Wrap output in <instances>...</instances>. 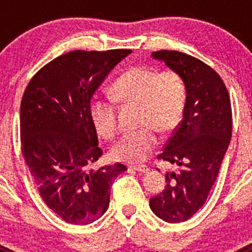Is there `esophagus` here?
Instances as JSON below:
<instances>
[{
	"label": "esophagus",
	"mask_w": 252,
	"mask_h": 252,
	"mask_svg": "<svg viewBox=\"0 0 252 252\" xmlns=\"http://www.w3.org/2000/svg\"><path fill=\"white\" fill-rule=\"evenodd\" d=\"M131 169L140 171V173H148V171L150 170V169H149V166H146V165H133V166H131Z\"/></svg>",
	"instance_id": "1"
}]
</instances>
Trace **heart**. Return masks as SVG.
Here are the masks:
<instances>
[{"label": "heart", "instance_id": "1", "mask_svg": "<svg viewBox=\"0 0 252 252\" xmlns=\"http://www.w3.org/2000/svg\"><path fill=\"white\" fill-rule=\"evenodd\" d=\"M111 95L119 103L137 106V126L141 127L122 136L111 150V157L117 161L139 164L159 144L154 129L166 135L179 127L186 112L188 87L183 75L175 70L160 73L149 66H133L113 82ZM90 117L99 136H115L116 107L111 99H93Z\"/></svg>", "mask_w": 252, "mask_h": 252}]
</instances>
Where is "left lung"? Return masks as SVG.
<instances>
[{
    "instance_id": "left-lung-1",
    "label": "left lung",
    "mask_w": 252,
    "mask_h": 252,
    "mask_svg": "<svg viewBox=\"0 0 252 252\" xmlns=\"http://www.w3.org/2000/svg\"><path fill=\"white\" fill-rule=\"evenodd\" d=\"M151 57L183 75L188 87L183 120L158 157L179 171L166 173L165 189L149 203L162 221L179 223L203 207L216 182L232 135L230 95L221 77L197 58L175 50Z\"/></svg>"
}]
</instances>
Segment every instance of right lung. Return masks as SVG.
<instances>
[{
    "label": "right lung",
    "mask_w": 252,
    "mask_h": 252,
    "mask_svg": "<svg viewBox=\"0 0 252 252\" xmlns=\"http://www.w3.org/2000/svg\"><path fill=\"white\" fill-rule=\"evenodd\" d=\"M127 49L74 50L40 69L22 95L21 150L46 206L72 224H90L110 204L124 164L90 169L101 158L90 117L91 99Z\"/></svg>",
    "instance_id": "add662e5"
}]
</instances>
